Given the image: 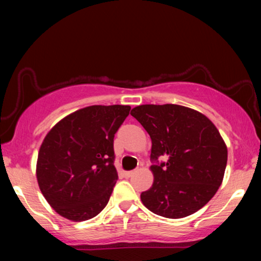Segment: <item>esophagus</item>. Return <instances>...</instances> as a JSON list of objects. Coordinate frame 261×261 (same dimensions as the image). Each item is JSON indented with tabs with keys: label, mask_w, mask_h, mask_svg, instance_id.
I'll use <instances>...</instances> for the list:
<instances>
[{
	"label": "esophagus",
	"mask_w": 261,
	"mask_h": 261,
	"mask_svg": "<svg viewBox=\"0 0 261 261\" xmlns=\"http://www.w3.org/2000/svg\"><path fill=\"white\" fill-rule=\"evenodd\" d=\"M133 173H134V171H126V172H123L124 177H127V178H129V177L133 176Z\"/></svg>",
	"instance_id": "34e87169"
}]
</instances>
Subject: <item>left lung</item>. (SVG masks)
<instances>
[{"label":"left lung","mask_w":261,"mask_h":261,"mask_svg":"<svg viewBox=\"0 0 261 261\" xmlns=\"http://www.w3.org/2000/svg\"><path fill=\"white\" fill-rule=\"evenodd\" d=\"M152 140V188L141 201L167 219L191 215L214 197L222 183L227 147L203 114L177 105H144L130 112Z\"/></svg>","instance_id":"8db88e82"}]
</instances>
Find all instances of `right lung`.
<instances>
[{
	"label": "right lung",
	"mask_w": 261,
	"mask_h": 261,
	"mask_svg": "<svg viewBox=\"0 0 261 261\" xmlns=\"http://www.w3.org/2000/svg\"><path fill=\"white\" fill-rule=\"evenodd\" d=\"M129 106H90L59 121L42 141L39 188L49 205L71 221H87L105 209L117 180L114 137Z\"/></svg>",
	"instance_id": "right-lung-1"
}]
</instances>
